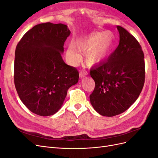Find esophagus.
I'll use <instances>...</instances> for the list:
<instances>
[{"label":"esophagus","mask_w":158,"mask_h":158,"mask_svg":"<svg viewBox=\"0 0 158 158\" xmlns=\"http://www.w3.org/2000/svg\"><path fill=\"white\" fill-rule=\"evenodd\" d=\"M85 75H86V73H85V72H84V71L80 72V78H84Z\"/></svg>","instance_id":"34e87169"}]
</instances>
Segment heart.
<instances>
[{
	"label": "heart",
	"mask_w": 158,
	"mask_h": 158,
	"mask_svg": "<svg viewBox=\"0 0 158 158\" xmlns=\"http://www.w3.org/2000/svg\"><path fill=\"white\" fill-rule=\"evenodd\" d=\"M114 44V35L110 31L96 32L70 43L66 50V57L72 65L78 64L81 60L80 52H84L85 59L89 66H94L106 59L111 52Z\"/></svg>",
	"instance_id": "obj_1"
}]
</instances>
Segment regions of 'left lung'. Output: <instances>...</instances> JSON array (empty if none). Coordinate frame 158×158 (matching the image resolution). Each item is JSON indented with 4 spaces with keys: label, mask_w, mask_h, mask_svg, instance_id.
I'll list each match as a JSON object with an SVG mask.
<instances>
[{
    "label": "left lung",
    "mask_w": 158,
    "mask_h": 158,
    "mask_svg": "<svg viewBox=\"0 0 158 158\" xmlns=\"http://www.w3.org/2000/svg\"><path fill=\"white\" fill-rule=\"evenodd\" d=\"M119 44L106 61L90 70L95 83L90 103L99 114L113 117L130 107L144 84V52L139 43L117 26Z\"/></svg>",
    "instance_id": "1"
}]
</instances>
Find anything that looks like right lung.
Listing matches in <instances>:
<instances>
[{
	"label": "right lung",
	"instance_id": "add662e5",
	"mask_svg": "<svg viewBox=\"0 0 158 158\" xmlns=\"http://www.w3.org/2000/svg\"><path fill=\"white\" fill-rule=\"evenodd\" d=\"M70 34L63 23H40L27 31L16 46L14 84L22 103L38 115L58 112L69 88L78 82L77 69L62 58Z\"/></svg>",
	"mask_w": 158,
	"mask_h": 158
}]
</instances>
